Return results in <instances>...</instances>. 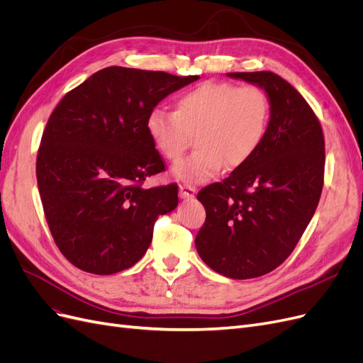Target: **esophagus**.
Here are the masks:
<instances>
[{
  "label": "esophagus",
  "mask_w": 363,
  "mask_h": 363,
  "mask_svg": "<svg viewBox=\"0 0 363 363\" xmlns=\"http://www.w3.org/2000/svg\"><path fill=\"white\" fill-rule=\"evenodd\" d=\"M195 192H196L195 186H192V184H180V189H179L180 199H194Z\"/></svg>",
  "instance_id": "obj_1"
}]
</instances>
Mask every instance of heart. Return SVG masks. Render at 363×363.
<instances>
[{
    "label": "heart",
    "instance_id": "1",
    "mask_svg": "<svg viewBox=\"0 0 363 363\" xmlns=\"http://www.w3.org/2000/svg\"><path fill=\"white\" fill-rule=\"evenodd\" d=\"M271 118L268 94L257 84L206 82L182 94L175 111L152 108L147 131L152 145L169 160H179L195 135L199 147L174 167L175 177L200 183L224 168H238L256 155Z\"/></svg>",
    "mask_w": 363,
    "mask_h": 363
}]
</instances>
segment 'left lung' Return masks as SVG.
I'll return each instance as SVG.
<instances>
[{
    "instance_id": "8db88e82",
    "label": "left lung",
    "mask_w": 363,
    "mask_h": 363,
    "mask_svg": "<svg viewBox=\"0 0 363 363\" xmlns=\"http://www.w3.org/2000/svg\"><path fill=\"white\" fill-rule=\"evenodd\" d=\"M227 75L265 89L269 125L255 156L196 195L206 221L195 247L207 267L244 280L276 269L298 244L320 203L325 151L320 119L280 75Z\"/></svg>"
}]
</instances>
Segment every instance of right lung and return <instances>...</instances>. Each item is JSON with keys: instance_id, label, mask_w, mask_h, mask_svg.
<instances>
[{"instance_id": "obj_1", "label": "right lung", "mask_w": 363, "mask_h": 363, "mask_svg": "<svg viewBox=\"0 0 363 363\" xmlns=\"http://www.w3.org/2000/svg\"><path fill=\"white\" fill-rule=\"evenodd\" d=\"M199 79L108 67L52 111L38 151V188L54 242L74 267L98 276L133 267L156 219L177 207L175 183L144 188L147 177L164 171L147 118Z\"/></svg>"}]
</instances>
